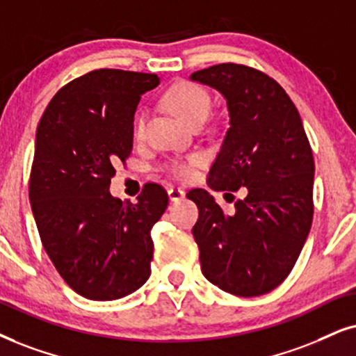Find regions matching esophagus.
Returning <instances> with one entry per match:
<instances>
[{
  "instance_id": "34e87169",
  "label": "esophagus",
  "mask_w": 356,
  "mask_h": 356,
  "mask_svg": "<svg viewBox=\"0 0 356 356\" xmlns=\"http://www.w3.org/2000/svg\"><path fill=\"white\" fill-rule=\"evenodd\" d=\"M168 193H169V199L172 202H179V200H182L184 197H186V192H184L182 188H179V187H170Z\"/></svg>"
}]
</instances>
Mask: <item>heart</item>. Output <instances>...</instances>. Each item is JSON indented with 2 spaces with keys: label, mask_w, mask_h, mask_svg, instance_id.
<instances>
[{
  "label": "heart",
  "mask_w": 356,
  "mask_h": 356,
  "mask_svg": "<svg viewBox=\"0 0 356 356\" xmlns=\"http://www.w3.org/2000/svg\"><path fill=\"white\" fill-rule=\"evenodd\" d=\"M165 102L172 108L175 115H179L184 121L192 126H200L209 118L211 111V97L207 88L199 83L192 82H179L165 92ZM146 128V115L139 113L134 120V136L141 138ZM204 163V156L192 154L187 161H174L170 163L169 169L175 177L191 179L193 175V168Z\"/></svg>",
  "instance_id": "b5f03b06"
}]
</instances>
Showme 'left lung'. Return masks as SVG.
Segmentation results:
<instances>
[{
    "label": "left lung",
    "mask_w": 356,
    "mask_h": 356,
    "mask_svg": "<svg viewBox=\"0 0 356 356\" xmlns=\"http://www.w3.org/2000/svg\"><path fill=\"white\" fill-rule=\"evenodd\" d=\"M191 79L217 88L230 111L209 186L246 192L232 215L204 188L187 193L199 207L192 233L202 273L233 296H263L289 276L309 236L312 147L298 108L264 72L228 62L193 72Z\"/></svg>",
    "instance_id": "1"
}]
</instances>
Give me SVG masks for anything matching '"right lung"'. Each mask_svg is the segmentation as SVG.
Segmentation results:
<instances>
[{
    "label": "right lung",
    "mask_w": 356,
    "mask_h": 356,
    "mask_svg": "<svg viewBox=\"0 0 356 356\" xmlns=\"http://www.w3.org/2000/svg\"><path fill=\"white\" fill-rule=\"evenodd\" d=\"M156 74L92 70L64 85L35 133L29 200L40 241L62 279L92 300L139 289L151 274V230L168 209L159 184L138 204L115 199V168L133 149V120Z\"/></svg>",
    "instance_id": "1"
}]
</instances>
